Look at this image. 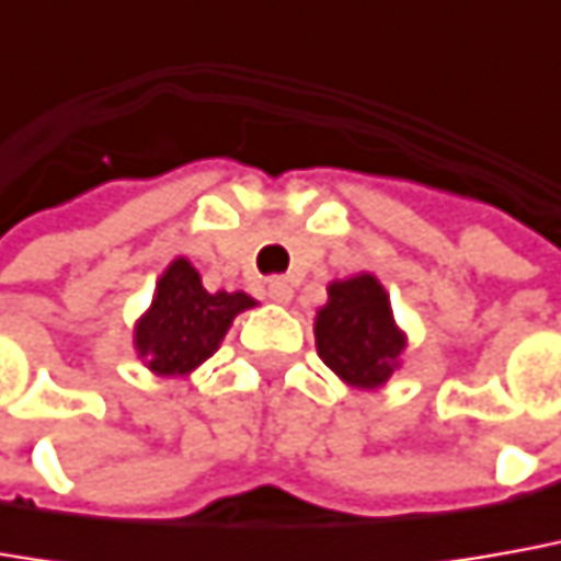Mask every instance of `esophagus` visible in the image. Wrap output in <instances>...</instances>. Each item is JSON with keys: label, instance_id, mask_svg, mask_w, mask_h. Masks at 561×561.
Segmentation results:
<instances>
[{"label": "esophagus", "instance_id": "obj_1", "mask_svg": "<svg viewBox=\"0 0 561 561\" xmlns=\"http://www.w3.org/2000/svg\"><path fill=\"white\" fill-rule=\"evenodd\" d=\"M291 295H295V291H291V285H288L285 279L266 282V297H270V300H276V304H288Z\"/></svg>", "mask_w": 561, "mask_h": 561}]
</instances>
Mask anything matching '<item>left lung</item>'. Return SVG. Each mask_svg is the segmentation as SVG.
Masks as SVG:
<instances>
[{
    "label": "left lung",
    "mask_w": 561,
    "mask_h": 561,
    "mask_svg": "<svg viewBox=\"0 0 561 561\" xmlns=\"http://www.w3.org/2000/svg\"><path fill=\"white\" fill-rule=\"evenodd\" d=\"M316 350L350 387L377 390L390 380L405 353V334L371 273L331 282L329 304L316 312Z\"/></svg>",
    "instance_id": "8db88e82"
}]
</instances>
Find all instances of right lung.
I'll return each instance as SVG.
<instances>
[{"label":"right lung","mask_w":561,"mask_h":561,"mask_svg":"<svg viewBox=\"0 0 561 561\" xmlns=\"http://www.w3.org/2000/svg\"><path fill=\"white\" fill-rule=\"evenodd\" d=\"M254 304L245 291H205L196 266L178 257L156 282L150 310L137 319V356L152 375L186 377L220 346L232 319Z\"/></svg>","instance_id":"add662e5"}]
</instances>
